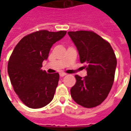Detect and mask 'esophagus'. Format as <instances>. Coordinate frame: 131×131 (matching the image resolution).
I'll use <instances>...</instances> for the list:
<instances>
[{
    "mask_svg": "<svg viewBox=\"0 0 131 131\" xmlns=\"http://www.w3.org/2000/svg\"><path fill=\"white\" fill-rule=\"evenodd\" d=\"M66 75H67V74H66V73H63V72H61V73H60V76L61 77H64V76H66Z\"/></svg>",
    "mask_w": 131,
    "mask_h": 131,
    "instance_id": "esophagus-1",
    "label": "esophagus"
}]
</instances>
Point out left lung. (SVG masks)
I'll return each instance as SVG.
<instances>
[{
    "mask_svg": "<svg viewBox=\"0 0 131 131\" xmlns=\"http://www.w3.org/2000/svg\"><path fill=\"white\" fill-rule=\"evenodd\" d=\"M68 34L87 71L83 79L75 76L77 82L70 90L71 97L83 107H97L107 98L112 87L116 67L115 54L110 43L93 31H69Z\"/></svg>",
    "mask_w": 131,
    "mask_h": 131,
    "instance_id": "1",
    "label": "left lung"
}]
</instances>
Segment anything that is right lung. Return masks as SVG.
Listing matches in <instances>:
<instances>
[{
    "mask_svg": "<svg viewBox=\"0 0 131 131\" xmlns=\"http://www.w3.org/2000/svg\"><path fill=\"white\" fill-rule=\"evenodd\" d=\"M66 34L38 31L24 36L13 50L7 72L14 91L28 107L41 108L53 99L60 76L43 71L42 63L48 59L52 45Z\"/></svg>",
    "mask_w": 131,
    "mask_h": 131,
    "instance_id": "obj_1",
    "label": "right lung"
}]
</instances>
